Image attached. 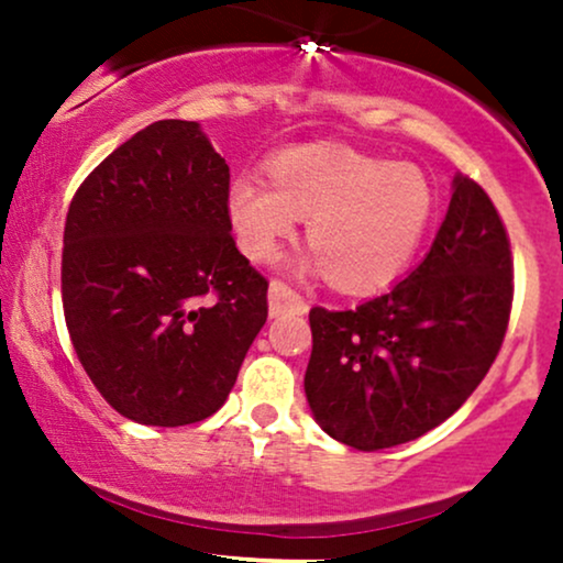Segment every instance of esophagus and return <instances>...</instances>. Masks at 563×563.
<instances>
[{
    "label": "esophagus",
    "mask_w": 563,
    "mask_h": 563,
    "mask_svg": "<svg viewBox=\"0 0 563 563\" xmlns=\"http://www.w3.org/2000/svg\"><path fill=\"white\" fill-rule=\"evenodd\" d=\"M303 314L307 312V301H303L301 294H296L288 283L273 280L269 283V314L273 318H280V314Z\"/></svg>",
    "instance_id": "34e87169"
}]
</instances>
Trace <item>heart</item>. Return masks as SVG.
I'll return each mask as SVG.
<instances>
[{"instance_id":"b5f03b06","label":"heart","mask_w":563,"mask_h":563,"mask_svg":"<svg viewBox=\"0 0 563 563\" xmlns=\"http://www.w3.org/2000/svg\"><path fill=\"white\" fill-rule=\"evenodd\" d=\"M267 185L238 179L228 209L238 245L264 262L307 219V243L341 294H373L405 273L431 214L434 190L418 166L391 164L339 142H303L269 156Z\"/></svg>"}]
</instances>
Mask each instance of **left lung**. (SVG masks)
Instances as JSON below:
<instances>
[{
	"label": "left lung",
	"mask_w": 563,
	"mask_h": 563,
	"mask_svg": "<svg viewBox=\"0 0 563 563\" xmlns=\"http://www.w3.org/2000/svg\"><path fill=\"white\" fill-rule=\"evenodd\" d=\"M514 303L506 224L479 183L455 177L426 260L389 294L314 307L303 391L333 439L376 452L448 421L493 367Z\"/></svg>",
	"instance_id": "8db88e82"
}]
</instances>
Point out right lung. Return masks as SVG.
Instances as JSON below:
<instances>
[{"label": "right lung", "mask_w": 563, "mask_h": 563, "mask_svg": "<svg viewBox=\"0 0 563 563\" xmlns=\"http://www.w3.org/2000/svg\"><path fill=\"white\" fill-rule=\"evenodd\" d=\"M230 166L196 121L145 126L68 206L63 314L95 389L129 421L187 426L224 405L267 322L238 251Z\"/></svg>", "instance_id": "right-lung-1"}]
</instances>
